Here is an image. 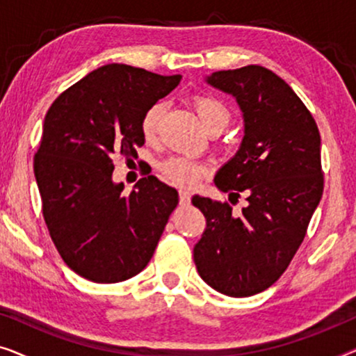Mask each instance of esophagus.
I'll return each mask as SVG.
<instances>
[{
	"label": "esophagus",
	"mask_w": 356,
	"mask_h": 356,
	"mask_svg": "<svg viewBox=\"0 0 356 356\" xmlns=\"http://www.w3.org/2000/svg\"><path fill=\"white\" fill-rule=\"evenodd\" d=\"M189 201H191V194H189L188 191H184V189H181V191H179V202L189 204Z\"/></svg>",
	"instance_id": "esophagus-1"
}]
</instances>
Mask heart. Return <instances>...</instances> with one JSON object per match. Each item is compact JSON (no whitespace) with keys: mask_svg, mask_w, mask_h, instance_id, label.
I'll return each instance as SVG.
<instances>
[{"mask_svg":"<svg viewBox=\"0 0 356 356\" xmlns=\"http://www.w3.org/2000/svg\"><path fill=\"white\" fill-rule=\"evenodd\" d=\"M193 104L199 118L202 121L204 128L207 129V133L222 131L230 123V111H228L225 104L222 100H218L217 97L202 94L194 97ZM162 111L163 105L160 102L150 105L144 111L143 118H140V134H143L145 143H154L157 139ZM160 172H162L163 177L170 183L177 184V186L194 188L206 177L207 168L202 163L196 162V160L181 157V155H175V157H170L160 163Z\"/></svg>","mask_w":356,"mask_h":356,"instance_id":"1","label":"heart"}]
</instances>
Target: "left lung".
<instances>
[{"label":"left lung","mask_w":356,"mask_h":356,"mask_svg":"<svg viewBox=\"0 0 356 356\" xmlns=\"http://www.w3.org/2000/svg\"><path fill=\"white\" fill-rule=\"evenodd\" d=\"M235 97L245 118L240 150L216 175L217 188L248 206L194 196L207 228L194 248L201 279L228 296L274 285L305 240L324 189L318 124L284 79L250 65L207 77Z\"/></svg>","instance_id":"obj_1"}]
</instances>
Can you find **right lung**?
<instances>
[{
	"mask_svg": "<svg viewBox=\"0 0 356 356\" xmlns=\"http://www.w3.org/2000/svg\"><path fill=\"white\" fill-rule=\"evenodd\" d=\"M143 67L106 65L72 84L43 121L33 172L47 228L66 266L97 284L138 275L178 204V193L155 177L131 194L111 181L113 157L144 145L140 118L179 84Z\"/></svg>",
	"mask_w": 356,
	"mask_h": 356,
	"instance_id": "1",
	"label": "right lung"
}]
</instances>
